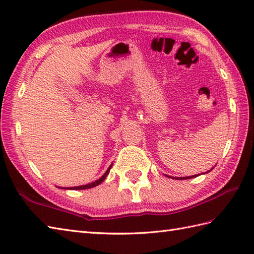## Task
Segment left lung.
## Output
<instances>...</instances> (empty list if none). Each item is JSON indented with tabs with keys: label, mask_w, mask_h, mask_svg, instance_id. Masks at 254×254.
Listing matches in <instances>:
<instances>
[{
	"label": "left lung",
	"mask_w": 254,
	"mask_h": 254,
	"mask_svg": "<svg viewBox=\"0 0 254 254\" xmlns=\"http://www.w3.org/2000/svg\"><path fill=\"white\" fill-rule=\"evenodd\" d=\"M197 175H192V176H187V178H182V180H188V179H192V178H196ZM179 180V179H178ZM181 180V179H180Z\"/></svg>",
	"instance_id": "obj_1"
}]
</instances>
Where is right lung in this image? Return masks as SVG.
Returning a JSON list of instances; mask_svg holds the SVG:
<instances>
[{
  "label": "right lung",
  "instance_id": "add662e5",
  "mask_svg": "<svg viewBox=\"0 0 254 254\" xmlns=\"http://www.w3.org/2000/svg\"><path fill=\"white\" fill-rule=\"evenodd\" d=\"M110 169H111V166L108 168V170L106 171V173L102 176V178L100 179H98L97 181H95V182H93V183H91V184H87V185H83V186H76V187H70L69 190H87V188H92V187H95V186H97L98 184H100V183L102 182H104V180L106 179V176L108 175V173H109V171H110Z\"/></svg>",
  "mask_w": 254,
  "mask_h": 254
}]
</instances>
